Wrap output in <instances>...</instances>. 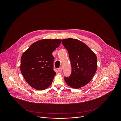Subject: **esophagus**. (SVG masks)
<instances>
[{"instance_id":"1","label":"esophagus","mask_w":121,"mask_h":121,"mask_svg":"<svg viewBox=\"0 0 121 121\" xmlns=\"http://www.w3.org/2000/svg\"><path fill=\"white\" fill-rule=\"evenodd\" d=\"M62 70H63V68L62 67H60L58 69V71L60 72V73H61L62 72Z\"/></svg>"}]
</instances>
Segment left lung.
<instances>
[{
    "instance_id": "left-lung-1",
    "label": "left lung",
    "mask_w": 121,
    "mask_h": 121,
    "mask_svg": "<svg viewBox=\"0 0 121 121\" xmlns=\"http://www.w3.org/2000/svg\"><path fill=\"white\" fill-rule=\"evenodd\" d=\"M62 44L68 51L72 67L70 76L64 78L65 82L75 89L84 86L97 71L96 55L86 44L77 39H63Z\"/></svg>"
}]
</instances>
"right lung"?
I'll list each match as a JSON object with an SVG mask.
<instances>
[{
  "label": "right lung",
  "mask_w": 121,
  "mask_h": 121,
  "mask_svg": "<svg viewBox=\"0 0 121 121\" xmlns=\"http://www.w3.org/2000/svg\"><path fill=\"white\" fill-rule=\"evenodd\" d=\"M61 39H45L33 43L21 58L20 70L25 80L34 88L43 90L52 84L56 73L53 70L52 52Z\"/></svg>",
  "instance_id": "obj_1"
}]
</instances>
